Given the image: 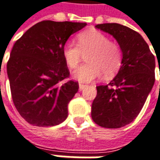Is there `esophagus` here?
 I'll return each mask as SVG.
<instances>
[{
  "mask_svg": "<svg viewBox=\"0 0 160 160\" xmlns=\"http://www.w3.org/2000/svg\"><path fill=\"white\" fill-rule=\"evenodd\" d=\"M86 87H87V85L82 84V83H79V88H80V90H82V89H84Z\"/></svg>",
  "mask_w": 160,
  "mask_h": 160,
  "instance_id": "34e87169",
  "label": "esophagus"
}]
</instances>
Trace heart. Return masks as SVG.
Masks as SVG:
<instances>
[{"label":"heart","mask_w":160,"mask_h":160,"mask_svg":"<svg viewBox=\"0 0 160 160\" xmlns=\"http://www.w3.org/2000/svg\"><path fill=\"white\" fill-rule=\"evenodd\" d=\"M88 64L78 67L72 72L73 79L81 82H90L103 72L106 77L114 76L122 64V52L120 46L111 42L108 36L96 30L84 31L78 36V44L66 42L62 54L67 66L71 69L80 64L82 53H88Z\"/></svg>","instance_id":"heart-1"}]
</instances>
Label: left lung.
<instances>
[{
    "instance_id": "left-lung-1",
    "label": "left lung",
    "mask_w": 160,
    "mask_h": 160,
    "mask_svg": "<svg viewBox=\"0 0 160 160\" xmlns=\"http://www.w3.org/2000/svg\"><path fill=\"white\" fill-rule=\"evenodd\" d=\"M95 28L117 40L122 52V64L108 84L96 87L97 95L92 103L91 116L101 127L121 128L138 116L152 89L155 58L143 37L129 27L102 23Z\"/></svg>"
}]
</instances>
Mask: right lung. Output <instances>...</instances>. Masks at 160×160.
<instances>
[{
    "label": "right lung",
    "instance_id": "1",
    "mask_svg": "<svg viewBox=\"0 0 160 160\" xmlns=\"http://www.w3.org/2000/svg\"><path fill=\"white\" fill-rule=\"evenodd\" d=\"M86 22L43 21L26 31L12 48L7 72L17 111L30 124L58 125L68 116L67 106L78 92L76 81L63 80L70 72L62 49Z\"/></svg>",
    "mask_w": 160,
    "mask_h": 160
}]
</instances>
